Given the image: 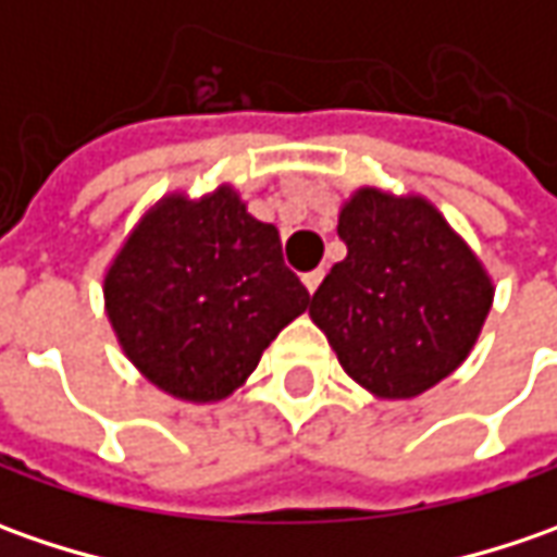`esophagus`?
Listing matches in <instances>:
<instances>
[{
  "label": "esophagus",
  "mask_w": 557,
  "mask_h": 557,
  "mask_svg": "<svg viewBox=\"0 0 557 557\" xmlns=\"http://www.w3.org/2000/svg\"><path fill=\"white\" fill-rule=\"evenodd\" d=\"M319 282H322V269H312V272H307V275H304V285H307V290H310V294H315Z\"/></svg>",
  "instance_id": "esophagus-1"
}]
</instances>
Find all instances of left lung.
<instances>
[{
	"label": "left lung",
	"mask_w": 557,
	"mask_h": 557,
	"mask_svg": "<svg viewBox=\"0 0 557 557\" xmlns=\"http://www.w3.org/2000/svg\"><path fill=\"white\" fill-rule=\"evenodd\" d=\"M347 257L312 294V322L366 391L409 399L456 372L493 304L471 247L421 198L356 191L341 210Z\"/></svg>",
	"instance_id": "8db88e82"
}]
</instances>
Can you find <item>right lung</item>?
Segmentation results:
<instances>
[{
  "instance_id": "right-lung-1",
  "label": "right lung",
  "mask_w": 557,
  "mask_h": 557,
  "mask_svg": "<svg viewBox=\"0 0 557 557\" xmlns=\"http://www.w3.org/2000/svg\"><path fill=\"white\" fill-rule=\"evenodd\" d=\"M123 354L166 394L228 396L275 334L310 307L285 267L278 228L223 185L201 201L166 198L129 235L104 278Z\"/></svg>"
}]
</instances>
